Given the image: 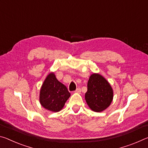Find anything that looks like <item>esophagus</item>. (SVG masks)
Instances as JSON below:
<instances>
[{
	"mask_svg": "<svg viewBox=\"0 0 148 148\" xmlns=\"http://www.w3.org/2000/svg\"><path fill=\"white\" fill-rule=\"evenodd\" d=\"M75 93H80V92H81V88H77L76 89V90L75 91Z\"/></svg>",
	"mask_w": 148,
	"mask_h": 148,
	"instance_id": "obj_1",
	"label": "esophagus"
}]
</instances>
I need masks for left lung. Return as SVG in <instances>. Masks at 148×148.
Segmentation results:
<instances>
[{
	"mask_svg": "<svg viewBox=\"0 0 148 148\" xmlns=\"http://www.w3.org/2000/svg\"><path fill=\"white\" fill-rule=\"evenodd\" d=\"M87 87L85 100L90 110L95 112H101L110 106L113 98V90L102 75L99 73L92 74Z\"/></svg>",
	"mask_w": 148,
	"mask_h": 148,
	"instance_id": "8db88e82",
	"label": "left lung"
}]
</instances>
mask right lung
Instances as JSON below:
<instances>
[{"mask_svg": "<svg viewBox=\"0 0 148 148\" xmlns=\"http://www.w3.org/2000/svg\"><path fill=\"white\" fill-rule=\"evenodd\" d=\"M71 96L67 87L58 81L54 73L46 77L40 90L39 101L46 110L52 112L62 110L65 103Z\"/></svg>", "mask_w": 148, "mask_h": 148, "instance_id": "1", "label": "right lung"}]
</instances>
